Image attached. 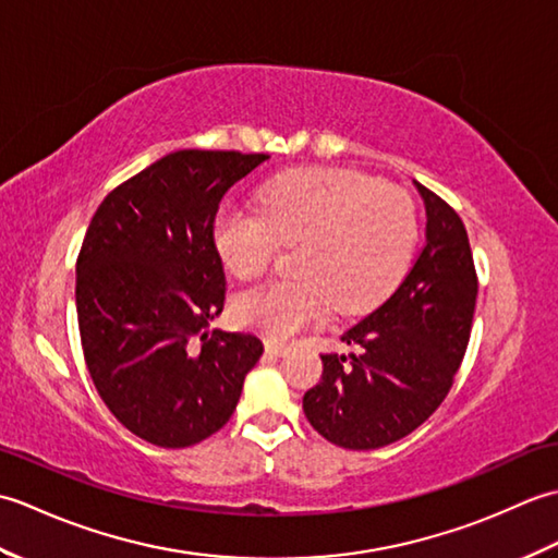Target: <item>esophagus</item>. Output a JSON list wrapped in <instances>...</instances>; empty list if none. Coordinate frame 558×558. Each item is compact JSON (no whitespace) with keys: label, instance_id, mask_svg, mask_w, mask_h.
<instances>
[{"label":"esophagus","instance_id":"obj_1","mask_svg":"<svg viewBox=\"0 0 558 558\" xmlns=\"http://www.w3.org/2000/svg\"><path fill=\"white\" fill-rule=\"evenodd\" d=\"M266 352L272 354V357H282V354L288 352V348H286V345H278V342H272V340H268V342H266Z\"/></svg>","mask_w":558,"mask_h":558}]
</instances>
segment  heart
I'll list each match as a JSON object with an SVG mask.
<instances>
[{"label": "heart", "mask_w": 558, "mask_h": 558, "mask_svg": "<svg viewBox=\"0 0 558 558\" xmlns=\"http://www.w3.org/2000/svg\"><path fill=\"white\" fill-rule=\"evenodd\" d=\"M258 210L228 208L213 222V244L234 278L264 272L282 244L298 278L276 280L234 300L236 322L286 342L336 310L366 312L405 276L417 242L412 198L396 186L340 168L278 174L256 194Z\"/></svg>", "instance_id": "obj_1"}]
</instances>
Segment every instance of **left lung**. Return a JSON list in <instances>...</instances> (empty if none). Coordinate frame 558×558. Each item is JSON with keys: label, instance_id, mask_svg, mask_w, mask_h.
Segmentation results:
<instances>
[{"label": "left lung", "instance_id": "8db88e82", "mask_svg": "<svg viewBox=\"0 0 558 558\" xmlns=\"http://www.w3.org/2000/svg\"><path fill=\"white\" fill-rule=\"evenodd\" d=\"M424 201V248L398 290L342 333L360 354H324L322 381L302 398L330 444L372 450L429 420L453 386L475 316L477 276L465 225L414 182Z\"/></svg>", "mask_w": 558, "mask_h": 558}]
</instances>
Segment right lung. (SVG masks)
I'll return each instance as SVG.
<instances>
[{
	"label": "right lung",
	"mask_w": 558,
	"mask_h": 558,
	"mask_svg": "<svg viewBox=\"0 0 558 558\" xmlns=\"http://www.w3.org/2000/svg\"><path fill=\"white\" fill-rule=\"evenodd\" d=\"M266 153L174 150L105 196L76 260L83 357L110 412L160 448L222 429L264 342L210 322L225 272L213 244L222 196Z\"/></svg>",
	"instance_id": "1"
}]
</instances>
